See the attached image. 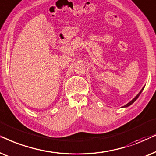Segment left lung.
Wrapping results in <instances>:
<instances>
[{
	"label": "left lung",
	"mask_w": 156,
	"mask_h": 156,
	"mask_svg": "<svg viewBox=\"0 0 156 156\" xmlns=\"http://www.w3.org/2000/svg\"><path fill=\"white\" fill-rule=\"evenodd\" d=\"M143 89H144V87H143V88L142 89H141V90L140 91V92H139V93H138V95H136V97H135V98H134L132 100V101H130L129 103H127V104H126V105H124V106H123V107H122V108H126V107H128V106H130V105H131V104H133V103L135 102V101H136V100H137V98H138L139 97V95H140V93H142V91L143 90Z\"/></svg>",
	"instance_id": "obj_1"
}]
</instances>
